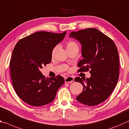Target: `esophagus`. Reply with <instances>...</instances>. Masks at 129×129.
<instances>
[{"label":"esophagus","instance_id":"obj_1","mask_svg":"<svg viewBox=\"0 0 129 129\" xmlns=\"http://www.w3.org/2000/svg\"><path fill=\"white\" fill-rule=\"evenodd\" d=\"M74 81V78L71 76L68 77L65 79V82L66 83H72Z\"/></svg>","mask_w":129,"mask_h":129}]
</instances>
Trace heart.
<instances>
[{
    "instance_id": "heart-1",
    "label": "heart",
    "mask_w": 129,
    "mask_h": 129,
    "mask_svg": "<svg viewBox=\"0 0 129 129\" xmlns=\"http://www.w3.org/2000/svg\"><path fill=\"white\" fill-rule=\"evenodd\" d=\"M74 47H78V45H77V44L76 43V42H74L73 41H69L68 42L67 44V48H71ZM56 49H57V47H55L53 49L52 54H53V53H55L56 50Z\"/></svg>"
}]
</instances>
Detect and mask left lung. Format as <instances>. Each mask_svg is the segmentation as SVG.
<instances>
[{
    "label": "left lung",
    "mask_w": 129,
    "mask_h": 129,
    "mask_svg": "<svg viewBox=\"0 0 129 129\" xmlns=\"http://www.w3.org/2000/svg\"><path fill=\"white\" fill-rule=\"evenodd\" d=\"M70 38L78 41L82 46L83 59L78 63V72L90 70V78L74 79L83 86L76 98L81 103L94 106L108 98L117 83L119 56L116 44L106 35L95 28L72 31Z\"/></svg>",
    "instance_id": "obj_1"
}]
</instances>
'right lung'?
I'll return each mask as SVG.
<instances>
[{"label":"right lung","mask_w":129,"mask_h":129,"mask_svg":"<svg viewBox=\"0 0 129 129\" xmlns=\"http://www.w3.org/2000/svg\"><path fill=\"white\" fill-rule=\"evenodd\" d=\"M66 33L38 31L16 44L10 61L11 76L14 90L26 103L35 107L50 103L64 83L59 75L46 78L40 69L51 62L53 49Z\"/></svg>","instance_id":"obj_1"}]
</instances>
